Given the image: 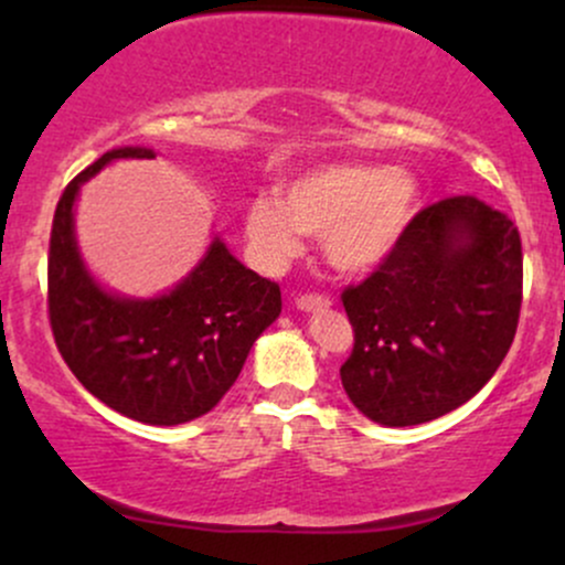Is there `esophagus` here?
<instances>
[{
	"mask_svg": "<svg viewBox=\"0 0 565 565\" xmlns=\"http://www.w3.org/2000/svg\"><path fill=\"white\" fill-rule=\"evenodd\" d=\"M329 305H332V300L323 295H302L297 297L295 308L302 310V313H323V310H329Z\"/></svg>",
	"mask_w": 565,
	"mask_h": 565,
	"instance_id": "1",
	"label": "esophagus"
}]
</instances>
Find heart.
<instances>
[{
	"mask_svg": "<svg viewBox=\"0 0 565 565\" xmlns=\"http://www.w3.org/2000/svg\"><path fill=\"white\" fill-rule=\"evenodd\" d=\"M419 210V185L404 170L332 161L291 174L278 199L244 210V238L255 260L278 268L300 252V233L319 236L337 274L366 276L398 252Z\"/></svg>",
	"mask_w": 565,
	"mask_h": 565,
	"instance_id": "heart-1",
	"label": "heart"
}]
</instances>
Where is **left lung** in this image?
Instances as JSON below:
<instances>
[{"instance_id": "1", "label": "left lung", "mask_w": 565, "mask_h": 565, "mask_svg": "<svg viewBox=\"0 0 565 565\" xmlns=\"http://www.w3.org/2000/svg\"><path fill=\"white\" fill-rule=\"evenodd\" d=\"M515 223L472 196L412 220L398 252L342 291L355 342L340 377L364 417L412 427L444 417L494 377L521 313Z\"/></svg>"}]
</instances>
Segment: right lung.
Returning <instances> with one entry per match:
<instances>
[{
  "label": "right lung",
  "mask_w": 565,
  "mask_h": 565,
  "mask_svg": "<svg viewBox=\"0 0 565 565\" xmlns=\"http://www.w3.org/2000/svg\"><path fill=\"white\" fill-rule=\"evenodd\" d=\"M119 159H157V151L114 148L57 201L50 323L63 361L97 401L146 425H183L231 391L257 337L281 313V289L236 260L220 236L161 295L129 297L103 287L84 263L74 215L82 185Z\"/></svg>",
  "instance_id": "right-lung-1"
}]
</instances>
